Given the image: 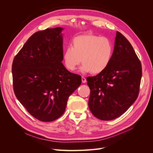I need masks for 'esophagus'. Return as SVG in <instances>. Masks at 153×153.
Instances as JSON below:
<instances>
[{"mask_svg": "<svg viewBox=\"0 0 153 153\" xmlns=\"http://www.w3.org/2000/svg\"><path fill=\"white\" fill-rule=\"evenodd\" d=\"M82 83H85L87 82L86 78L84 76H82Z\"/></svg>", "mask_w": 153, "mask_h": 153, "instance_id": "34e87169", "label": "esophagus"}]
</instances>
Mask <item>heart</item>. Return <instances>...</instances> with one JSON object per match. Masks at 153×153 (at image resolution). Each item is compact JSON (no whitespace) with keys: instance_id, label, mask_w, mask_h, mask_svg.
<instances>
[{"instance_id":"1","label":"heart","mask_w":153,"mask_h":153,"mask_svg":"<svg viewBox=\"0 0 153 153\" xmlns=\"http://www.w3.org/2000/svg\"><path fill=\"white\" fill-rule=\"evenodd\" d=\"M113 52V45L108 38L92 34L80 35L75 37L71 47L64 50L62 59L69 71H75L82 60V72L98 74L108 66Z\"/></svg>"}]
</instances>
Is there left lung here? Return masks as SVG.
<instances>
[{
	"label": "left lung",
	"mask_w": 153,
	"mask_h": 153,
	"mask_svg": "<svg viewBox=\"0 0 153 153\" xmlns=\"http://www.w3.org/2000/svg\"><path fill=\"white\" fill-rule=\"evenodd\" d=\"M141 78L139 59L128 40L117 31L108 66L98 75L87 78L92 114L103 121L121 116L137 100Z\"/></svg>",
	"instance_id": "1"
}]
</instances>
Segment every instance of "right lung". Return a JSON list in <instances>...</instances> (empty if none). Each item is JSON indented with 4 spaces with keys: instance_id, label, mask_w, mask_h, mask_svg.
<instances>
[{
    "instance_id": "right-lung-1",
    "label": "right lung",
    "mask_w": 153,
    "mask_h": 153,
    "mask_svg": "<svg viewBox=\"0 0 153 153\" xmlns=\"http://www.w3.org/2000/svg\"><path fill=\"white\" fill-rule=\"evenodd\" d=\"M62 30L57 27L35 32L13 61L15 94L27 112L41 121L61 117L69 96L82 82L81 76L69 72L62 63Z\"/></svg>"
}]
</instances>
